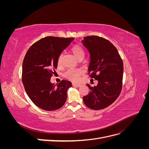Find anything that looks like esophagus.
Segmentation results:
<instances>
[{
  "label": "esophagus",
  "instance_id": "esophagus-1",
  "mask_svg": "<svg viewBox=\"0 0 149 149\" xmlns=\"http://www.w3.org/2000/svg\"><path fill=\"white\" fill-rule=\"evenodd\" d=\"M73 86H76V87H80V86H81V84H78V83H73Z\"/></svg>",
  "mask_w": 149,
  "mask_h": 149
}]
</instances>
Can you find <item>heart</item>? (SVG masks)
Instances as JSON below:
<instances>
[{
    "mask_svg": "<svg viewBox=\"0 0 149 149\" xmlns=\"http://www.w3.org/2000/svg\"><path fill=\"white\" fill-rule=\"evenodd\" d=\"M71 51L74 54V55L78 58V59H83L85 55V51L83 48L79 45H76L73 46V48H71ZM57 64L58 66H61V55H60L58 58L57 60ZM83 74V71L80 69H76V68H70L64 74L65 77L70 80L76 81H78Z\"/></svg>",
    "mask_w": 149,
    "mask_h": 149,
    "instance_id": "obj_1",
    "label": "heart"
}]
</instances>
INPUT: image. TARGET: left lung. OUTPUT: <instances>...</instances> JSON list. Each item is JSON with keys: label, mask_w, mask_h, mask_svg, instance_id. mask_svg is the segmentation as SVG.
<instances>
[{"label": "left lung", "mask_w": 149, "mask_h": 149, "mask_svg": "<svg viewBox=\"0 0 149 149\" xmlns=\"http://www.w3.org/2000/svg\"><path fill=\"white\" fill-rule=\"evenodd\" d=\"M81 42L90 54L88 74L98 81L96 86L87 84L90 92L83 97V101L90 109H103L113 103L120 93L123 62L109 40L92 35L84 37Z\"/></svg>", "instance_id": "obj_1"}]
</instances>
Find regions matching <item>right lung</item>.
Wrapping results in <instances>:
<instances>
[{"instance_id": "add662e5", "label": "right lung", "mask_w": 149, "mask_h": 149, "mask_svg": "<svg viewBox=\"0 0 149 149\" xmlns=\"http://www.w3.org/2000/svg\"><path fill=\"white\" fill-rule=\"evenodd\" d=\"M73 39L47 37L33 43L26 53L22 83L31 101L40 109L55 111L65 104L71 83L62 80L56 86L50 79L57 68L58 57Z\"/></svg>"}]
</instances>
